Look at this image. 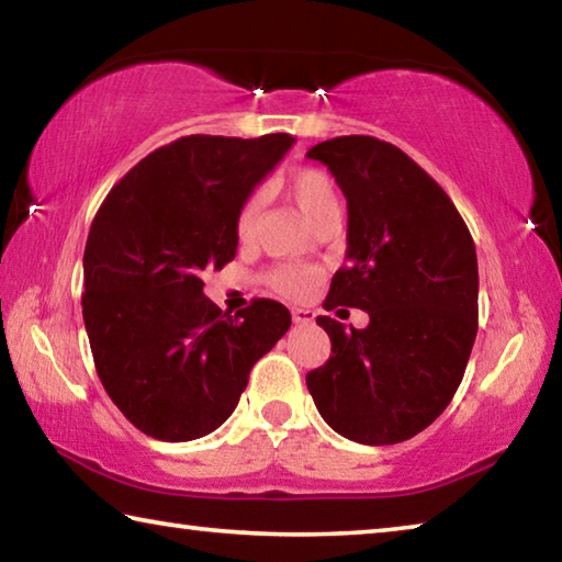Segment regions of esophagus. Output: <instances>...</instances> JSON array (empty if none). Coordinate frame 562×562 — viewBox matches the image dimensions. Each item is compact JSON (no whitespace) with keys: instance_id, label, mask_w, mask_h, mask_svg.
<instances>
[{"instance_id":"34e87169","label":"esophagus","mask_w":562,"mask_h":562,"mask_svg":"<svg viewBox=\"0 0 562 562\" xmlns=\"http://www.w3.org/2000/svg\"><path fill=\"white\" fill-rule=\"evenodd\" d=\"M315 319V312L304 310V307H292V322L294 325H310Z\"/></svg>"}]
</instances>
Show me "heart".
<instances>
[{"instance_id":"b5f03b06","label":"heart","mask_w":562,"mask_h":562,"mask_svg":"<svg viewBox=\"0 0 562 562\" xmlns=\"http://www.w3.org/2000/svg\"><path fill=\"white\" fill-rule=\"evenodd\" d=\"M280 186L312 225H317L322 217L337 213L339 207L337 190L325 170L319 168L290 170V173L280 180ZM258 215H260V195L255 193L247 198V201L240 205V211H237V217H235L237 240L240 243L250 240L255 233V225H258ZM270 282L274 290L284 294V297L297 300V297H304V294H310L312 288H315L317 272L307 268V265H280V268H274L270 272Z\"/></svg>"}]
</instances>
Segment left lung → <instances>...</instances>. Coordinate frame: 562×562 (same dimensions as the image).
Masks as SVG:
<instances>
[{"instance_id": "obj_1", "label": "left lung", "mask_w": 562, "mask_h": 562, "mask_svg": "<svg viewBox=\"0 0 562 562\" xmlns=\"http://www.w3.org/2000/svg\"><path fill=\"white\" fill-rule=\"evenodd\" d=\"M307 158L347 198V268L331 278L325 310L369 315L364 329L317 317L331 355L307 389L345 439L406 441L449 406L469 364L479 331L473 237L443 188L386 140L339 136Z\"/></svg>"}]
</instances>
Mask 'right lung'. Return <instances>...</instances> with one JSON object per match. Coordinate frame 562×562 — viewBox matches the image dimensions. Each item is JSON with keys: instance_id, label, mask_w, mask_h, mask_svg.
I'll return each mask as SVG.
<instances>
[{"instance_id": "add662e5", "label": "right lung", "mask_w": 562, "mask_h": 562, "mask_svg": "<svg viewBox=\"0 0 562 562\" xmlns=\"http://www.w3.org/2000/svg\"><path fill=\"white\" fill-rule=\"evenodd\" d=\"M292 144L290 133L178 138L133 166L93 217L83 325L103 389L146 436L215 431L290 329L274 300L227 315L203 294V274L235 258L237 211Z\"/></svg>"}]
</instances>
